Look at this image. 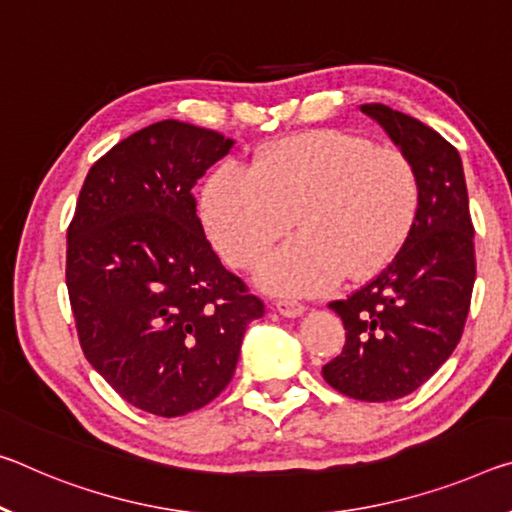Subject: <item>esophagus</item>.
<instances>
[{
  "mask_svg": "<svg viewBox=\"0 0 512 512\" xmlns=\"http://www.w3.org/2000/svg\"><path fill=\"white\" fill-rule=\"evenodd\" d=\"M275 310H278L282 316H300L305 312V305L298 303V300H291V298H280L273 303Z\"/></svg>",
  "mask_w": 512,
  "mask_h": 512,
  "instance_id": "34e87169",
  "label": "esophagus"
}]
</instances>
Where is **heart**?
I'll list each match as a JSON object with an SVG mask.
<instances>
[{"label": "heart", "instance_id": "1", "mask_svg": "<svg viewBox=\"0 0 512 512\" xmlns=\"http://www.w3.org/2000/svg\"><path fill=\"white\" fill-rule=\"evenodd\" d=\"M419 202V170L403 150L319 129L271 143L250 170L218 168L202 191V218L225 262L253 269L294 216L298 237L264 264L259 282L300 296L342 275L378 273L408 239Z\"/></svg>", "mask_w": 512, "mask_h": 512}]
</instances>
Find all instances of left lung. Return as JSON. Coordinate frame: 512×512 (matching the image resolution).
I'll return each instance as SVG.
<instances>
[{"instance_id":"1","label":"left lung","mask_w":512,"mask_h":512,"mask_svg":"<svg viewBox=\"0 0 512 512\" xmlns=\"http://www.w3.org/2000/svg\"><path fill=\"white\" fill-rule=\"evenodd\" d=\"M360 109L415 161L421 202L408 239L376 278L328 303L346 344L321 371L337 392L380 403L415 392L458 346L476 280L474 225L458 150L385 104Z\"/></svg>"}]
</instances>
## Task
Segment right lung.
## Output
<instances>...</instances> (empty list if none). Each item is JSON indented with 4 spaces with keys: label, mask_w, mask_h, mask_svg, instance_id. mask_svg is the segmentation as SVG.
Listing matches in <instances>:
<instances>
[{
    "label": "right lung",
    "mask_w": 512,
    "mask_h": 512,
    "mask_svg": "<svg viewBox=\"0 0 512 512\" xmlns=\"http://www.w3.org/2000/svg\"><path fill=\"white\" fill-rule=\"evenodd\" d=\"M232 143L180 120L145 127L95 161L68 225L81 351L127 403L159 417L212 403L264 314L214 253L193 196Z\"/></svg>",
    "instance_id": "add662e5"
}]
</instances>
